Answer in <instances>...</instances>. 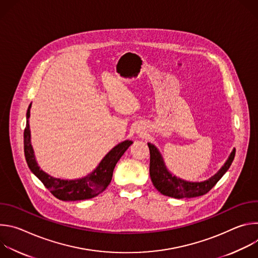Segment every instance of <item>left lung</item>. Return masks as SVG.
I'll return each mask as SVG.
<instances>
[{"label": "left lung", "instance_id": "8db88e82", "mask_svg": "<svg viewBox=\"0 0 258 258\" xmlns=\"http://www.w3.org/2000/svg\"><path fill=\"white\" fill-rule=\"evenodd\" d=\"M148 146L150 150V177L154 187L161 194L176 199L198 197L209 192L228 171L236 154V149L234 148L225 164L208 179L203 181H189L173 175L167 169L157 147L151 143H148Z\"/></svg>", "mask_w": 258, "mask_h": 258}]
</instances>
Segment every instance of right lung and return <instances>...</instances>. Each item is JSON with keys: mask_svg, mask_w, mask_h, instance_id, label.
<instances>
[{"mask_svg": "<svg viewBox=\"0 0 258 258\" xmlns=\"http://www.w3.org/2000/svg\"><path fill=\"white\" fill-rule=\"evenodd\" d=\"M29 104L26 112V126L24 130V155L31 172L38 177L44 186L58 199L62 201H78L91 199L101 194L112 179L114 167L123 153L133 144L125 140L117 144L101 160L99 165L88 175L77 179H62L45 172L36 162L30 141V128L28 118L30 116Z\"/></svg>", "mask_w": 258, "mask_h": 258, "instance_id": "add662e5", "label": "right lung"}]
</instances>
